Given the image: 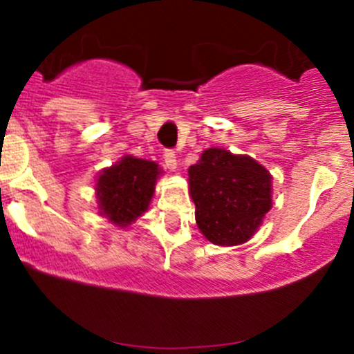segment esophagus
I'll use <instances>...</instances> for the list:
<instances>
[{
	"label": "esophagus",
	"mask_w": 354,
	"mask_h": 354,
	"mask_svg": "<svg viewBox=\"0 0 354 354\" xmlns=\"http://www.w3.org/2000/svg\"><path fill=\"white\" fill-rule=\"evenodd\" d=\"M164 162H166L167 169H169V171H176L178 159H176V154H174L173 151H166V152H164Z\"/></svg>",
	"instance_id": "esophagus-1"
}]
</instances>
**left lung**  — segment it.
I'll use <instances>...</instances> for the list:
<instances>
[{"label":"left lung","mask_w":354,"mask_h":354,"mask_svg":"<svg viewBox=\"0 0 354 354\" xmlns=\"http://www.w3.org/2000/svg\"><path fill=\"white\" fill-rule=\"evenodd\" d=\"M195 221L210 243H246L272 209V174L253 157L226 149H205L188 167Z\"/></svg>","instance_id":"obj_1"}]
</instances>
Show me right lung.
<instances>
[{
	"label": "right lung",
	"mask_w": 354,
	"mask_h": 354,
	"mask_svg": "<svg viewBox=\"0 0 354 354\" xmlns=\"http://www.w3.org/2000/svg\"><path fill=\"white\" fill-rule=\"evenodd\" d=\"M164 171L154 160L123 156L95 178L99 214L118 227H128L149 210Z\"/></svg>",
	"instance_id": "1"
}]
</instances>
